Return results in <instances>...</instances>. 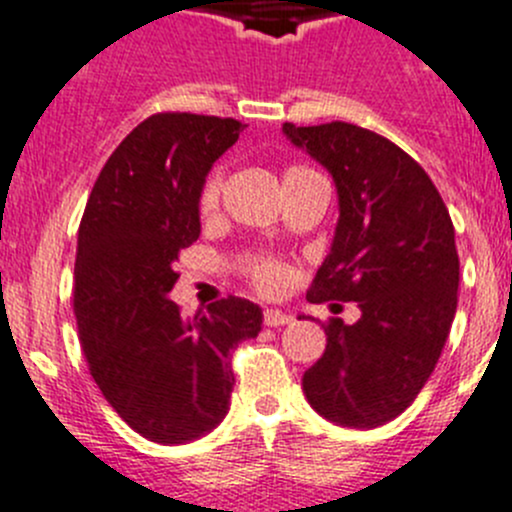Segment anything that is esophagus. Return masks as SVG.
Wrapping results in <instances>:
<instances>
[{"instance_id": "34e87169", "label": "esophagus", "mask_w": 512, "mask_h": 512, "mask_svg": "<svg viewBox=\"0 0 512 512\" xmlns=\"http://www.w3.org/2000/svg\"><path fill=\"white\" fill-rule=\"evenodd\" d=\"M262 318H265V326H270V328L288 326V323L293 321L288 313H283V310H275V308H267L265 313H262Z\"/></svg>"}]
</instances>
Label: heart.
Returning a JSON list of instances; mask_svg holds the SVG:
<instances>
[{
  "label": "heart",
  "mask_w": 512,
  "mask_h": 512,
  "mask_svg": "<svg viewBox=\"0 0 512 512\" xmlns=\"http://www.w3.org/2000/svg\"><path fill=\"white\" fill-rule=\"evenodd\" d=\"M308 174H313V171L303 169V166H293V169L285 171V184L298 179V176H308ZM219 189H222V174L214 171V174L204 181L202 191H199V212L212 214L214 209H217ZM250 275L260 290H278L280 285L285 283V267L275 260H252Z\"/></svg>",
  "instance_id": "b5f03b06"
}]
</instances>
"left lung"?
<instances>
[{"mask_svg": "<svg viewBox=\"0 0 512 512\" xmlns=\"http://www.w3.org/2000/svg\"><path fill=\"white\" fill-rule=\"evenodd\" d=\"M283 133L338 191L333 245L308 300L361 308L353 326H326V351L303 374L305 399L341 427H381L417 399L450 336L455 227L427 171L389 138L343 121L283 123Z\"/></svg>", "mask_w": 512, "mask_h": 512, "instance_id": "1", "label": "left lung"}]
</instances>
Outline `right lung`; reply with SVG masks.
I'll return each mask as SVG.
<instances>
[{
  "label": "right lung",
  "mask_w": 512,
  "mask_h": 512,
  "mask_svg": "<svg viewBox=\"0 0 512 512\" xmlns=\"http://www.w3.org/2000/svg\"><path fill=\"white\" fill-rule=\"evenodd\" d=\"M242 128L197 113L146 118L105 161L80 219L73 305L90 376L151 442L184 444L222 422L229 356L262 328V308L245 298L194 321L169 298L174 262L202 232L199 191Z\"/></svg>",
  "instance_id": "right-lung-1"
}]
</instances>
